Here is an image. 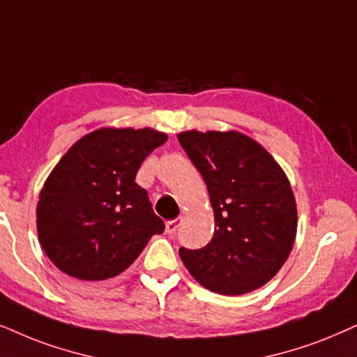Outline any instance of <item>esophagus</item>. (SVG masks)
<instances>
[{"label":"esophagus","instance_id":"34e87169","mask_svg":"<svg viewBox=\"0 0 357 357\" xmlns=\"http://www.w3.org/2000/svg\"><path fill=\"white\" fill-rule=\"evenodd\" d=\"M182 225V218H175V220H170L165 223V231H167L169 234H174L175 231L178 229V226Z\"/></svg>","mask_w":357,"mask_h":357}]
</instances>
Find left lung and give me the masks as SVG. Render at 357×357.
Listing matches in <instances>:
<instances>
[{
  "label": "left lung",
  "instance_id": "obj_1",
  "mask_svg": "<svg viewBox=\"0 0 357 357\" xmlns=\"http://www.w3.org/2000/svg\"><path fill=\"white\" fill-rule=\"evenodd\" d=\"M205 180L215 233L200 249L180 248L193 279L221 295L267 284L289 257L297 234V205L285 174L261 144L241 132L177 134Z\"/></svg>",
  "mask_w": 357,
  "mask_h": 357
}]
</instances>
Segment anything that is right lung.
Segmentation results:
<instances>
[{"label": "right lung", "instance_id": "1", "mask_svg": "<svg viewBox=\"0 0 357 357\" xmlns=\"http://www.w3.org/2000/svg\"><path fill=\"white\" fill-rule=\"evenodd\" d=\"M165 141L149 128L98 129L60 159L37 203L39 241L60 271L88 282L116 277L165 229L134 182L146 157Z\"/></svg>", "mask_w": 357, "mask_h": 357}]
</instances>
